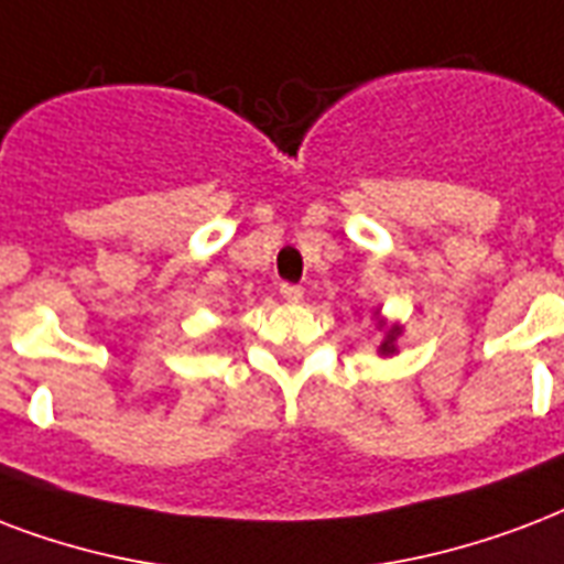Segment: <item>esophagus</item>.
I'll return each instance as SVG.
<instances>
[{
    "label": "esophagus",
    "instance_id": "esophagus-1",
    "mask_svg": "<svg viewBox=\"0 0 564 564\" xmlns=\"http://www.w3.org/2000/svg\"><path fill=\"white\" fill-rule=\"evenodd\" d=\"M281 295L286 301H301L304 290H301V286H295V283H281Z\"/></svg>",
    "mask_w": 564,
    "mask_h": 564
}]
</instances>
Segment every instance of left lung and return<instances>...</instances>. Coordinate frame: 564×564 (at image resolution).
Segmentation results:
<instances>
[{
	"mask_svg": "<svg viewBox=\"0 0 564 564\" xmlns=\"http://www.w3.org/2000/svg\"><path fill=\"white\" fill-rule=\"evenodd\" d=\"M397 334H399V328L387 330V339L381 343V351H384V355H390V351H393V339H397Z\"/></svg>",
	"mask_w": 564,
	"mask_h": 564,
	"instance_id": "left-lung-1",
	"label": "left lung"
}]
</instances>
